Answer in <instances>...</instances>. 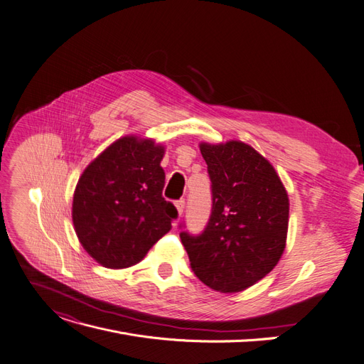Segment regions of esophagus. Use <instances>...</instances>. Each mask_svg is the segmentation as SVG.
Returning a JSON list of instances; mask_svg holds the SVG:
<instances>
[{"instance_id":"34e87169","label":"esophagus","mask_w":364,"mask_h":364,"mask_svg":"<svg viewBox=\"0 0 364 364\" xmlns=\"http://www.w3.org/2000/svg\"><path fill=\"white\" fill-rule=\"evenodd\" d=\"M176 208H177V213H178V217H181L183 211H184V199H180L176 202Z\"/></svg>"}]
</instances>
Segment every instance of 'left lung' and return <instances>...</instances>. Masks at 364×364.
<instances>
[{
  "label": "left lung",
  "mask_w": 364,
  "mask_h": 364,
  "mask_svg": "<svg viewBox=\"0 0 364 364\" xmlns=\"http://www.w3.org/2000/svg\"><path fill=\"white\" fill-rule=\"evenodd\" d=\"M208 165L213 210L199 236L180 238L196 277L238 293L269 274L287 241L289 195L271 162L242 141L199 144Z\"/></svg>",
  "instance_id": "8db88e82"
}]
</instances>
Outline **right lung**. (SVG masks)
Instances as JSON below:
<instances>
[{
    "label": "right lung",
    "instance_id": "obj_1",
    "mask_svg": "<svg viewBox=\"0 0 364 364\" xmlns=\"http://www.w3.org/2000/svg\"><path fill=\"white\" fill-rule=\"evenodd\" d=\"M165 147L126 135L87 165L73 198V223L87 255L123 269L144 259L178 215L162 196Z\"/></svg>",
    "mask_w": 364,
    "mask_h": 364
}]
</instances>
